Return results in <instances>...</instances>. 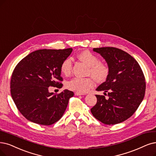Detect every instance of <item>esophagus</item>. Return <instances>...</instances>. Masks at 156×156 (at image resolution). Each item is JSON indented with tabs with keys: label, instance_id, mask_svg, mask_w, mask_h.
Returning a JSON list of instances; mask_svg holds the SVG:
<instances>
[{
	"label": "esophagus",
	"instance_id": "obj_1",
	"mask_svg": "<svg viewBox=\"0 0 156 156\" xmlns=\"http://www.w3.org/2000/svg\"><path fill=\"white\" fill-rule=\"evenodd\" d=\"M74 94L76 95V96H82V95H83V94H82V93H78V92H76V93H74Z\"/></svg>",
	"mask_w": 156,
	"mask_h": 156
}]
</instances>
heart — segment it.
I'll return each mask as SVG.
<instances>
[{"label":"heart","instance_id":"1","mask_svg":"<svg viewBox=\"0 0 156 156\" xmlns=\"http://www.w3.org/2000/svg\"><path fill=\"white\" fill-rule=\"evenodd\" d=\"M78 58L89 66L87 74L93 76L98 81H103L108 75V67L100 62L99 58L89 51H82L78 55ZM73 67V61L70 58H67L62 62L60 71L65 76L71 74ZM67 87L73 90L80 93H86L94 86V82L90 78L75 77L69 81L67 84Z\"/></svg>","mask_w":156,"mask_h":156}]
</instances>
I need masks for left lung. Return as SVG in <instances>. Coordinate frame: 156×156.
Masks as SVG:
<instances>
[{"instance_id":"1","label":"left lung","mask_w":156,"mask_h":156,"mask_svg":"<svg viewBox=\"0 0 156 156\" xmlns=\"http://www.w3.org/2000/svg\"><path fill=\"white\" fill-rule=\"evenodd\" d=\"M107 63L108 73L106 81L96 88L108 93L96 95V104L90 109L93 116L101 123L115 125L132 116L142 102L146 83L137 62L125 51L112 47L94 48Z\"/></svg>"}]
</instances>
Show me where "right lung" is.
Returning a JSON list of instances; mask_svg holds the SVG:
<instances>
[{
    "mask_svg": "<svg viewBox=\"0 0 156 156\" xmlns=\"http://www.w3.org/2000/svg\"><path fill=\"white\" fill-rule=\"evenodd\" d=\"M73 49H40L24 58L15 67L11 78V94L20 113L27 119L42 125L58 121L65 112L73 91L58 94L49 87H62L60 66Z\"/></svg>",
    "mask_w": 156,
    "mask_h": 156,
    "instance_id": "add662e5",
    "label": "right lung"
}]
</instances>
